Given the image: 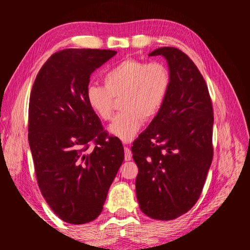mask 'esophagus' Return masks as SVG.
Here are the masks:
<instances>
[{"mask_svg": "<svg viewBox=\"0 0 250 250\" xmlns=\"http://www.w3.org/2000/svg\"><path fill=\"white\" fill-rule=\"evenodd\" d=\"M125 161H130L132 159V152L131 150L129 149V147H125Z\"/></svg>", "mask_w": 250, "mask_h": 250, "instance_id": "1", "label": "esophagus"}]
</instances>
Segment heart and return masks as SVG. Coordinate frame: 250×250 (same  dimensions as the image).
<instances>
[{
    "label": "heart",
    "instance_id": "1",
    "mask_svg": "<svg viewBox=\"0 0 250 250\" xmlns=\"http://www.w3.org/2000/svg\"><path fill=\"white\" fill-rule=\"evenodd\" d=\"M103 86L90 84L86 101L101 120L107 121L114 113L115 99L122 109L109 125V132L119 140L130 142L144 124L157 116L171 87V73L162 62H144L126 58L108 68Z\"/></svg>",
    "mask_w": 250,
    "mask_h": 250
}]
</instances>
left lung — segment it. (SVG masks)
Wrapping results in <instances>:
<instances>
[{"mask_svg":"<svg viewBox=\"0 0 250 250\" xmlns=\"http://www.w3.org/2000/svg\"><path fill=\"white\" fill-rule=\"evenodd\" d=\"M163 56L171 87L161 110L134 141L131 150L139 167L135 180L143 213L173 220L199 200L213 160V105L203 76L190 58L175 47Z\"/></svg>","mask_w":250,"mask_h":250,"instance_id":"left-lung-1","label":"left lung"}]
</instances>
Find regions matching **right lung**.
Instances as JSON below:
<instances>
[{
	"mask_svg": "<svg viewBox=\"0 0 250 250\" xmlns=\"http://www.w3.org/2000/svg\"><path fill=\"white\" fill-rule=\"evenodd\" d=\"M116 54L55 52L32 87L28 136L37 184L54 213L72 225L87 224L101 214L125 158L120 140L106 133L86 101L90 75Z\"/></svg>",
	"mask_w": 250,
	"mask_h": 250,
	"instance_id": "right-lung-1",
	"label": "right lung"
}]
</instances>
